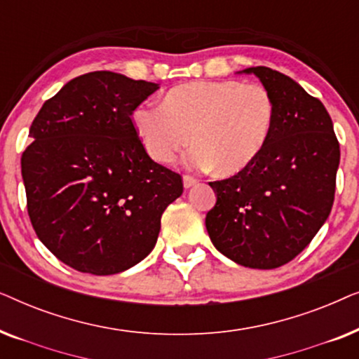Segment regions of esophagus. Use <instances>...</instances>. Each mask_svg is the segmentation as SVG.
<instances>
[{"label": "esophagus", "instance_id": "34e87169", "mask_svg": "<svg viewBox=\"0 0 359 359\" xmlns=\"http://www.w3.org/2000/svg\"><path fill=\"white\" fill-rule=\"evenodd\" d=\"M196 183H198V180L193 178V176H189V175H184V176H183V184H184L186 189L193 188V186H194Z\"/></svg>", "mask_w": 359, "mask_h": 359}]
</instances>
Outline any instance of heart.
Masks as SVG:
<instances>
[{
    "mask_svg": "<svg viewBox=\"0 0 359 359\" xmlns=\"http://www.w3.org/2000/svg\"><path fill=\"white\" fill-rule=\"evenodd\" d=\"M271 93L258 83L201 80L171 88L160 107L140 104L130 122L151 160L168 165L188 147L189 168L232 176L253 163L274 126Z\"/></svg>",
    "mask_w": 359,
    "mask_h": 359,
    "instance_id": "b5f03b06",
    "label": "heart"
}]
</instances>
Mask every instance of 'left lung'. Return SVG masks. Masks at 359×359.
I'll return each instance as SVG.
<instances>
[{"instance_id": "8db88e82", "label": "left lung", "mask_w": 359, "mask_h": 359, "mask_svg": "<svg viewBox=\"0 0 359 359\" xmlns=\"http://www.w3.org/2000/svg\"><path fill=\"white\" fill-rule=\"evenodd\" d=\"M271 93L274 126L258 158L210 188L217 203L205 229L220 253L247 268L296 258L325 224L335 198L340 145L317 97L268 67L245 68Z\"/></svg>"}]
</instances>
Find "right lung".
Segmentation results:
<instances>
[{"label":"right lung","instance_id":"obj_1","mask_svg":"<svg viewBox=\"0 0 359 359\" xmlns=\"http://www.w3.org/2000/svg\"><path fill=\"white\" fill-rule=\"evenodd\" d=\"M156 83L114 72L73 78L34 119L21 170L37 237L62 263L107 276L142 262L165 209L183 194L147 155L130 114Z\"/></svg>","mask_w":359,"mask_h":359}]
</instances>
